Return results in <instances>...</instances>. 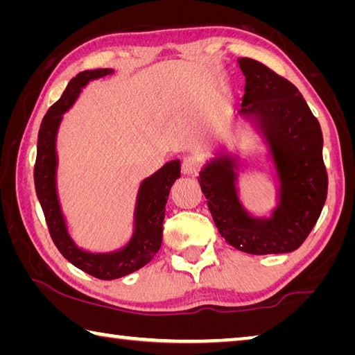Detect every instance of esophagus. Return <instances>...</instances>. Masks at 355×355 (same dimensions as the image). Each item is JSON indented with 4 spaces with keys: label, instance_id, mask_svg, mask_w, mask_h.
Wrapping results in <instances>:
<instances>
[{
    "label": "esophagus",
    "instance_id": "esophagus-1",
    "mask_svg": "<svg viewBox=\"0 0 355 355\" xmlns=\"http://www.w3.org/2000/svg\"><path fill=\"white\" fill-rule=\"evenodd\" d=\"M202 167V159L197 155H186L182 161V171L186 175H196Z\"/></svg>",
    "mask_w": 355,
    "mask_h": 355
}]
</instances>
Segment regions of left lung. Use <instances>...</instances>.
<instances>
[{"instance_id": "obj_1", "label": "left lung", "mask_w": 355, "mask_h": 355, "mask_svg": "<svg viewBox=\"0 0 355 355\" xmlns=\"http://www.w3.org/2000/svg\"><path fill=\"white\" fill-rule=\"evenodd\" d=\"M245 76L239 114L257 116L271 144L282 192L272 219L245 214L235 191L232 159H216L200 172L199 183L220 236L252 255L286 254L310 235L327 197L322 131L297 87L250 58H238Z\"/></svg>"}]
</instances>
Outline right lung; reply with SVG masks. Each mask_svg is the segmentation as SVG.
Masks as SVG:
<instances>
[{
    "label": "right lung",
    "instance_id": "add662e5",
    "mask_svg": "<svg viewBox=\"0 0 355 355\" xmlns=\"http://www.w3.org/2000/svg\"><path fill=\"white\" fill-rule=\"evenodd\" d=\"M112 73L110 69L86 70L71 78L55 105L42 120L37 139V158L34 164V184L40 207L44 209L53 243L58 250L81 271L101 280L123 277L137 271L152 260L163 241L166 202L173 182L180 178V161L164 164L152 177L144 180L136 205V232L127 248L114 254H89L71 241L59 208L56 196V133L62 114L73 105L81 87L91 80Z\"/></svg>",
    "mask_w": 355,
    "mask_h": 355
}]
</instances>
